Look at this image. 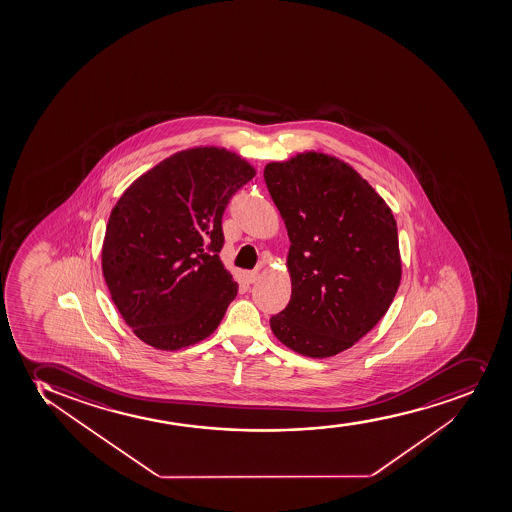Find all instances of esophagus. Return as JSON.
<instances>
[{"instance_id": "34e87169", "label": "esophagus", "mask_w": 512, "mask_h": 512, "mask_svg": "<svg viewBox=\"0 0 512 512\" xmlns=\"http://www.w3.org/2000/svg\"><path fill=\"white\" fill-rule=\"evenodd\" d=\"M245 277H247V281L250 282V284H253V282L259 281V270H250V272L245 274Z\"/></svg>"}]
</instances>
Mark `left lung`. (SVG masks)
I'll return each instance as SVG.
<instances>
[{"mask_svg": "<svg viewBox=\"0 0 512 512\" xmlns=\"http://www.w3.org/2000/svg\"><path fill=\"white\" fill-rule=\"evenodd\" d=\"M289 237L291 301L270 318L304 357L353 347L384 318L401 284L396 218L352 165L308 150L264 169Z\"/></svg>", "mask_w": 512, "mask_h": 512, "instance_id": "1", "label": "left lung"}]
</instances>
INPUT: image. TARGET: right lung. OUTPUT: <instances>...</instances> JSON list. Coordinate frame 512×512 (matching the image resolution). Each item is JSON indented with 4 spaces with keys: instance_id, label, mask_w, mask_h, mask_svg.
Returning a JSON list of instances; mask_svg holds the SVG:
<instances>
[{
    "instance_id": "add662e5",
    "label": "right lung",
    "mask_w": 512,
    "mask_h": 512,
    "mask_svg": "<svg viewBox=\"0 0 512 512\" xmlns=\"http://www.w3.org/2000/svg\"><path fill=\"white\" fill-rule=\"evenodd\" d=\"M257 174L225 147L181 150L143 172L111 209L101 269L137 338L174 352L218 328L238 284L220 259L221 216Z\"/></svg>"
}]
</instances>
